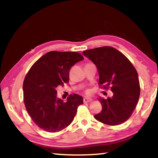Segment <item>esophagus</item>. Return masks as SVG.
Returning a JSON list of instances; mask_svg holds the SVG:
<instances>
[{
  "mask_svg": "<svg viewBox=\"0 0 158 158\" xmlns=\"http://www.w3.org/2000/svg\"><path fill=\"white\" fill-rule=\"evenodd\" d=\"M92 99L91 98H84V103H87V102H92Z\"/></svg>",
  "mask_w": 158,
  "mask_h": 158,
  "instance_id": "esophagus-1",
  "label": "esophagus"
}]
</instances>
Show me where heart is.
<instances>
[{
	"label": "heart",
	"instance_id": "b5f03b06",
	"mask_svg": "<svg viewBox=\"0 0 158 158\" xmlns=\"http://www.w3.org/2000/svg\"><path fill=\"white\" fill-rule=\"evenodd\" d=\"M89 93V90H88V91H87V93Z\"/></svg>",
	"mask_w": 158,
	"mask_h": 158
}]
</instances>
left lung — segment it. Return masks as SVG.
<instances>
[{"mask_svg": "<svg viewBox=\"0 0 158 158\" xmlns=\"http://www.w3.org/2000/svg\"><path fill=\"white\" fill-rule=\"evenodd\" d=\"M97 67L99 84L111 86L114 95L98 99L102 109L94 116L97 121L109 125L124 123L132 115L138 102L140 85L137 72L130 61L119 51L111 47H98L83 52Z\"/></svg>", "mask_w": 158, "mask_h": 158, "instance_id": "1", "label": "left lung"}]
</instances>
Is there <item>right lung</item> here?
I'll return each mask as SVG.
<instances>
[{"instance_id": "obj_1", "label": "right lung", "mask_w": 158, "mask_h": 158, "mask_svg": "<svg viewBox=\"0 0 158 158\" xmlns=\"http://www.w3.org/2000/svg\"><path fill=\"white\" fill-rule=\"evenodd\" d=\"M84 59L77 52H49L39 58L26 74L23 100L33 122L42 130L56 132L73 122L83 98L70 95L66 102L57 98V88L69 81L71 67Z\"/></svg>"}]
</instances>
